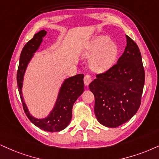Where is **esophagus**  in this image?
<instances>
[{
	"instance_id": "1",
	"label": "esophagus",
	"mask_w": 159,
	"mask_h": 159,
	"mask_svg": "<svg viewBox=\"0 0 159 159\" xmlns=\"http://www.w3.org/2000/svg\"><path fill=\"white\" fill-rule=\"evenodd\" d=\"M92 81V78L90 75H86L84 76V84H85L86 86L89 85V84L91 83Z\"/></svg>"
}]
</instances>
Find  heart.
Segmentation results:
<instances>
[{"label": "heart", "mask_w": 159, "mask_h": 159, "mask_svg": "<svg viewBox=\"0 0 159 159\" xmlns=\"http://www.w3.org/2000/svg\"><path fill=\"white\" fill-rule=\"evenodd\" d=\"M120 48L111 38L101 35L95 37L88 46L86 54H94L91 66L95 71L104 72L110 69L117 59Z\"/></svg>", "instance_id": "1"}]
</instances>
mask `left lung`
Listing matches in <instances>:
<instances>
[{
	"mask_svg": "<svg viewBox=\"0 0 159 159\" xmlns=\"http://www.w3.org/2000/svg\"><path fill=\"white\" fill-rule=\"evenodd\" d=\"M127 45L117 63L97 78L89 87L95 98L94 114L106 127L116 128L133 117L141 104L144 70L139 47L126 35Z\"/></svg>",
	"mask_w": 159,
	"mask_h": 159,
	"instance_id": "left-lung-1",
	"label": "left lung"
}]
</instances>
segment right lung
Listing matches in <instances>:
<instances>
[{
	"instance_id": "obj_1",
	"label": "right lung",
	"mask_w": 159,
	"mask_h": 159,
	"mask_svg": "<svg viewBox=\"0 0 159 159\" xmlns=\"http://www.w3.org/2000/svg\"><path fill=\"white\" fill-rule=\"evenodd\" d=\"M46 34L47 32L45 30H42L35 34L34 37L29 40L23 47L20 56L19 67L17 73V82L24 111L30 121L40 129L45 131L56 132L67 128L72 119V109L73 104L84 92V75L83 74H78L67 78L64 81L59 90V95L53 109L47 117L44 119H37L30 114L22 94L23 76L28 64L33 57L34 53L39 48L40 44L43 42V38L46 35Z\"/></svg>"
}]
</instances>
